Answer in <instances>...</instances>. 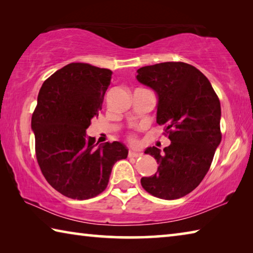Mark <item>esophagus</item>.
<instances>
[{
	"label": "esophagus",
	"mask_w": 253,
	"mask_h": 253,
	"mask_svg": "<svg viewBox=\"0 0 253 253\" xmlns=\"http://www.w3.org/2000/svg\"><path fill=\"white\" fill-rule=\"evenodd\" d=\"M142 156V153L138 152V151H133V150H130L129 151V157H133V158H139Z\"/></svg>",
	"instance_id": "esophagus-1"
}]
</instances>
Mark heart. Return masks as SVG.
<instances>
[{"instance_id": "1", "label": "heart", "mask_w": 253, "mask_h": 253, "mask_svg": "<svg viewBox=\"0 0 253 253\" xmlns=\"http://www.w3.org/2000/svg\"><path fill=\"white\" fill-rule=\"evenodd\" d=\"M131 140H134V139H133V138H131Z\"/></svg>"}]
</instances>
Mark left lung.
<instances>
[{
  "label": "left lung",
  "instance_id": "8db88e82",
  "mask_svg": "<svg viewBox=\"0 0 253 253\" xmlns=\"http://www.w3.org/2000/svg\"><path fill=\"white\" fill-rule=\"evenodd\" d=\"M136 72V80L157 93V123L165 126L171 141L163 151L145 150L159 167L141 184L157 198H182L200 184L221 142L219 97L206 75L183 62L148 65Z\"/></svg>",
  "mask_w": 253,
  "mask_h": 253
}]
</instances>
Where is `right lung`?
<instances>
[{
    "label": "right lung",
    "mask_w": 253,
    "mask_h": 253,
    "mask_svg": "<svg viewBox=\"0 0 253 253\" xmlns=\"http://www.w3.org/2000/svg\"><path fill=\"white\" fill-rule=\"evenodd\" d=\"M111 78V70L70 63L40 88L31 121L38 163L51 187L68 198L86 200L103 192L114 163L127 157L123 143L96 147L95 139L86 135Z\"/></svg>",
    "instance_id": "right-lung-1"
}]
</instances>
